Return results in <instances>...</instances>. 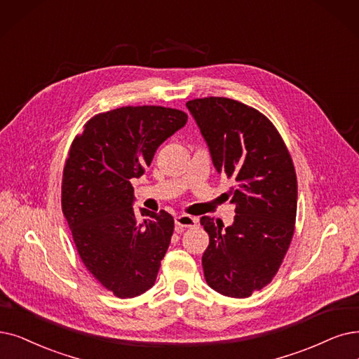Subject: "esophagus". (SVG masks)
I'll return each mask as SVG.
<instances>
[{"label": "esophagus", "instance_id": "1", "mask_svg": "<svg viewBox=\"0 0 359 359\" xmlns=\"http://www.w3.org/2000/svg\"><path fill=\"white\" fill-rule=\"evenodd\" d=\"M197 224V218L190 217V215H178L175 217V225L178 229H184V228H193Z\"/></svg>", "mask_w": 359, "mask_h": 359}]
</instances>
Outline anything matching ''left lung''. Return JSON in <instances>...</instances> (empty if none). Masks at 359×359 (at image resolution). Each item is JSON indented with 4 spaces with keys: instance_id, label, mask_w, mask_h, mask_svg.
<instances>
[{
    "instance_id": "8db88e82",
    "label": "left lung",
    "mask_w": 359,
    "mask_h": 359,
    "mask_svg": "<svg viewBox=\"0 0 359 359\" xmlns=\"http://www.w3.org/2000/svg\"><path fill=\"white\" fill-rule=\"evenodd\" d=\"M187 109L218 174L234 178V222L200 218L209 234L206 283L228 297H249L277 274L294 231L297 180L290 153L261 111L225 97L196 98Z\"/></svg>"
}]
</instances>
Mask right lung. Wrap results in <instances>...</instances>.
<instances>
[{
    "label": "right lung",
    "mask_w": 359,
    "mask_h": 359,
    "mask_svg": "<svg viewBox=\"0 0 359 359\" xmlns=\"http://www.w3.org/2000/svg\"><path fill=\"white\" fill-rule=\"evenodd\" d=\"M187 123V114L161 106H126L90 119L69 151L63 170L62 209L83 265L126 299L147 292L174 233V218L134 210L131 180L150 166L165 140Z\"/></svg>",
    "instance_id": "right-lung-1"
}]
</instances>
